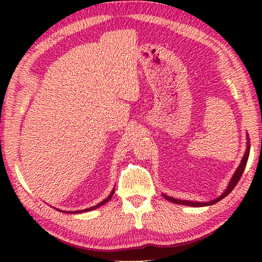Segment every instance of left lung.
I'll return each instance as SVG.
<instances>
[{
    "mask_svg": "<svg viewBox=\"0 0 262 262\" xmlns=\"http://www.w3.org/2000/svg\"><path fill=\"white\" fill-rule=\"evenodd\" d=\"M246 150H245V154H244V156L242 158V162L239 164V166L237 167L236 172H234L231 180L229 181L228 184V187L227 189L224 190L223 193H222L219 198H216L215 200H211V201H208V202H199V201H188V200H180V199H174V198H171L168 196L166 194H163V196L166 199L167 201H171L176 203V205H183V206H189V207H205V206H211L214 205V203L221 201L222 199H224L227 195L231 192V190L234 188V186L238 184L239 179H241V177L243 174L244 170H245V166H246V163H247V159L248 156H250V149H251V144H250V139H248V134H246Z\"/></svg>",
    "mask_w": 262,
    "mask_h": 262,
    "instance_id": "left-lung-1",
    "label": "left lung"
}]
</instances>
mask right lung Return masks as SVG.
Wrapping results in <instances>:
<instances>
[{
  "instance_id": "obj_1",
  "label": "right lung",
  "mask_w": 262,
  "mask_h": 262,
  "mask_svg": "<svg viewBox=\"0 0 262 262\" xmlns=\"http://www.w3.org/2000/svg\"><path fill=\"white\" fill-rule=\"evenodd\" d=\"M114 190H115V187L112 189V192L110 193V195L106 199H104L103 201L101 202H99L98 205H96V206H94V207H90V208H86V209H83V210H75V211H64V210H60V209H56L57 211H61V212H66V214H81V212H86V211H91V210H95V209H97V208H99V207H101L103 205H105L106 202H108L110 200H111V198L113 196V194H114Z\"/></svg>"
}]
</instances>
